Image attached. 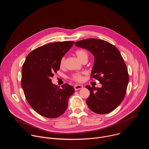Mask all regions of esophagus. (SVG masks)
<instances>
[{
	"label": "esophagus",
	"instance_id": "obj_1",
	"mask_svg": "<svg viewBox=\"0 0 149 149\" xmlns=\"http://www.w3.org/2000/svg\"><path fill=\"white\" fill-rule=\"evenodd\" d=\"M83 88V86H82V85H79V84H77V85H75V86H74V89L75 90L77 91L79 89H81Z\"/></svg>",
	"mask_w": 149,
	"mask_h": 149
}]
</instances>
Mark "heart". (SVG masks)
I'll return each mask as SVG.
<instances>
[{
    "label": "heart",
    "mask_w": 149,
    "mask_h": 149,
    "mask_svg": "<svg viewBox=\"0 0 149 149\" xmlns=\"http://www.w3.org/2000/svg\"><path fill=\"white\" fill-rule=\"evenodd\" d=\"M75 54L77 55V57L79 59L80 61L82 62L84 60L87 59L88 58V54L86 50L84 49H79L75 51ZM65 58L64 56H62L60 61H59V67L61 68H63L65 65ZM71 79L77 82H81L83 80L82 73H75L73 74L71 77Z\"/></svg>",
    "instance_id": "b5f03b06"
}]
</instances>
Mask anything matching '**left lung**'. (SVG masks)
<instances>
[{
	"mask_svg": "<svg viewBox=\"0 0 149 149\" xmlns=\"http://www.w3.org/2000/svg\"><path fill=\"white\" fill-rule=\"evenodd\" d=\"M76 47L90 51L94 56L91 77L98 80L101 88L87 86L90 95L86 100L90 109L99 114L115 110L123 100L129 83V74L118 49L109 42L99 39H84Z\"/></svg>",
	"mask_w": 149,
	"mask_h": 149,
	"instance_id": "left-lung-1",
	"label": "left lung"
}]
</instances>
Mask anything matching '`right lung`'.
Segmentation results:
<instances>
[{
    "label": "right lung",
    "mask_w": 149,
    "mask_h": 149,
    "mask_svg": "<svg viewBox=\"0 0 149 149\" xmlns=\"http://www.w3.org/2000/svg\"><path fill=\"white\" fill-rule=\"evenodd\" d=\"M73 44L74 41H63L44 45L30 52L24 63L21 85L25 96L31 107L42 116L53 118L63 114L75 91L68 84L60 88L51 79L59 69L61 58Z\"/></svg>",
    "instance_id": "add662e5"
}]
</instances>
